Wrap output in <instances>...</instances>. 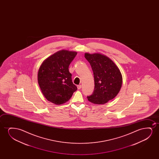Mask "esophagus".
I'll use <instances>...</instances> for the list:
<instances>
[{"instance_id":"obj_1","label":"esophagus","mask_w":159,"mask_h":159,"mask_svg":"<svg viewBox=\"0 0 159 159\" xmlns=\"http://www.w3.org/2000/svg\"><path fill=\"white\" fill-rule=\"evenodd\" d=\"M77 87H78V89H81V85H78V86H77Z\"/></svg>"}]
</instances>
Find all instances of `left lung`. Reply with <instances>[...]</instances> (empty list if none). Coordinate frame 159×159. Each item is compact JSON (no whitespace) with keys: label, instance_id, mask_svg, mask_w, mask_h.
<instances>
[{"label":"left lung","instance_id":"obj_1","mask_svg":"<svg viewBox=\"0 0 159 159\" xmlns=\"http://www.w3.org/2000/svg\"><path fill=\"white\" fill-rule=\"evenodd\" d=\"M93 72L94 89L88 100L95 104H104L113 99L120 90L123 78L112 60L100 53H85Z\"/></svg>","mask_w":159,"mask_h":159}]
</instances>
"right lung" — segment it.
Here are the masks:
<instances>
[{
    "label": "right lung",
    "instance_id": "1",
    "mask_svg": "<svg viewBox=\"0 0 159 159\" xmlns=\"http://www.w3.org/2000/svg\"><path fill=\"white\" fill-rule=\"evenodd\" d=\"M76 54V52L60 50L47 58L39 67L37 80L42 93L54 104L67 102L77 89L68 70Z\"/></svg>",
    "mask_w": 159,
    "mask_h": 159
}]
</instances>
